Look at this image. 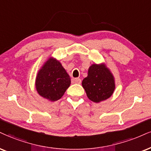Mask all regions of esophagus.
Returning <instances> with one entry per match:
<instances>
[{"mask_svg":"<svg viewBox=\"0 0 151 151\" xmlns=\"http://www.w3.org/2000/svg\"><path fill=\"white\" fill-rule=\"evenodd\" d=\"M73 82L76 84H81V78H75L73 80Z\"/></svg>","mask_w":151,"mask_h":151,"instance_id":"1","label":"esophagus"}]
</instances>
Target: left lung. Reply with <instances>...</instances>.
Listing matches in <instances>:
<instances>
[{"mask_svg": "<svg viewBox=\"0 0 151 151\" xmlns=\"http://www.w3.org/2000/svg\"><path fill=\"white\" fill-rule=\"evenodd\" d=\"M82 85L89 99L95 103L111 97L115 88L114 76L104 64L91 65Z\"/></svg>", "mask_w": 151, "mask_h": 151, "instance_id": "8db88e82", "label": "left lung"}]
</instances>
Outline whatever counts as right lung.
Instances as JSON below:
<instances>
[{
	"label": "right lung",
	"instance_id": "1",
	"mask_svg": "<svg viewBox=\"0 0 151 151\" xmlns=\"http://www.w3.org/2000/svg\"><path fill=\"white\" fill-rule=\"evenodd\" d=\"M70 85V76L57 59L50 57L36 78V88L40 96L51 101L62 97Z\"/></svg>",
	"mask_w": 151,
	"mask_h": 151
}]
</instances>
